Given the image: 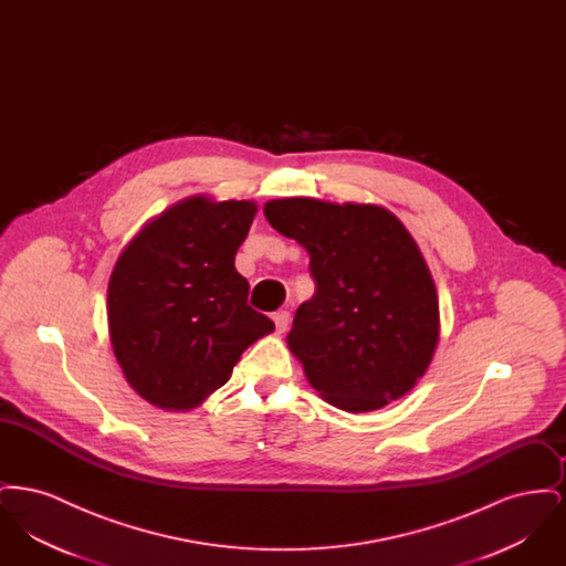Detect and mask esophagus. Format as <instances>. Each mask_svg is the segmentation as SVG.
<instances>
[{"label":"esophagus","mask_w":566,"mask_h":566,"mask_svg":"<svg viewBox=\"0 0 566 566\" xmlns=\"http://www.w3.org/2000/svg\"><path fill=\"white\" fill-rule=\"evenodd\" d=\"M271 318H273V323H275V331H277V333H284V331L289 328L291 314H289L286 310H280V312H275Z\"/></svg>","instance_id":"34e87169"}]
</instances>
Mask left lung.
Returning <instances> with one entry per match:
<instances>
[{
  "mask_svg": "<svg viewBox=\"0 0 566 566\" xmlns=\"http://www.w3.org/2000/svg\"><path fill=\"white\" fill-rule=\"evenodd\" d=\"M271 227L310 254L316 293L286 337L310 386L350 413L401 399L439 342L431 270L403 222L371 203L268 201Z\"/></svg>",
  "mask_w": 566,
  "mask_h": 566,
  "instance_id": "1",
  "label": "left lung"
}]
</instances>
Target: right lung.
Segmentation results:
<instances>
[{
  "label": "right lung",
  "mask_w": 566,
  "mask_h": 566,
  "mask_svg": "<svg viewBox=\"0 0 566 566\" xmlns=\"http://www.w3.org/2000/svg\"><path fill=\"white\" fill-rule=\"evenodd\" d=\"M254 201L182 199L120 252L108 282L114 356L148 403L185 411L227 384L243 350L273 323L248 305L235 254Z\"/></svg>",
  "instance_id": "obj_1"
}]
</instances>
